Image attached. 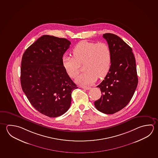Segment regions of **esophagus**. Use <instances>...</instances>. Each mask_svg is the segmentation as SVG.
I'll return each instance as SVG.
<instances>
[{"label":"esophagus","mask_w":158,"mask_h":158,"mask_svg":"<svg viewBox=\"0 0 158 158\" xmlns=\"http://www.w3.org/2000/svg\"><path fill=\"white\" fill-rule=\"evenodd\" d=\"M81 88L83 89H86V90H89V89H91V87H90V86H81Z\"/></svg>","instance_id":"obj_1"}]
</instances>
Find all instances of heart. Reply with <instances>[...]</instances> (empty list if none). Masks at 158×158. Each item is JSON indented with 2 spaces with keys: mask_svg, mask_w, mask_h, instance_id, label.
Instances as JSON below:
<instances>
[{
  "mask_svg": "<svg viewBox=\"0 0 158 158\" xmlns=\"http://www.w3.org/2000/svg\"><path fill=\"white\" fill-rule=\"evenodd\" d=\"M73 54V57H63V65L70 77L75 78L80 72V64L84 63V70L85 72L76 79L78 84L90 85L98 77L104 78L108 74L111 63V53L107 44L83 40L76 45Z\"/></svg>",
  "mask_w": 158,
  "mask_h": 158,
  "instance_id": "b5f03b06",
  "label": "heart"
}]
</instances>
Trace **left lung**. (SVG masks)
I'll list each match as a JSON object with an SVG mask.
<instances>
[{"label":"left lung","mask_w":158,"mask_h":158,"mask_svg":"<svg viewBox=\"0 0 158 158\" xmlns=\"http://www.w3.org/2000/svg\"><path fill=\"white\" fill-rule=\"evenodd\" d=\"M111 53L110 70L97 87L102 97L94 102L97 110L107 114L115 113L129 102L138 85L135 59L132 49L115 34L105 33Z\"/></svg>","instance_id":"1"}]
</instances>
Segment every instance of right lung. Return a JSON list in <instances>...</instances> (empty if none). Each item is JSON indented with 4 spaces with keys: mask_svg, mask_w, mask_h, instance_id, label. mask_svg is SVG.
<instances>
[{
    "mask_svg": "<svg viewBox=\"0 0 158 158\" xmlns=\"http://www.w3.org/2000/svg\"><path fill=\"white\" fill-rule=\"evenodd\" d=\"M71 43L44 35L23 54L20 69L23 91L39 113L56 118L69 109L72 93L78 87L64 69L63 56Z\"/></svg>",
    "mask_w": 158,
    "mask_h": 158,
    "instance_id": "1",
    "label": "right lung"
}]
</instances>
